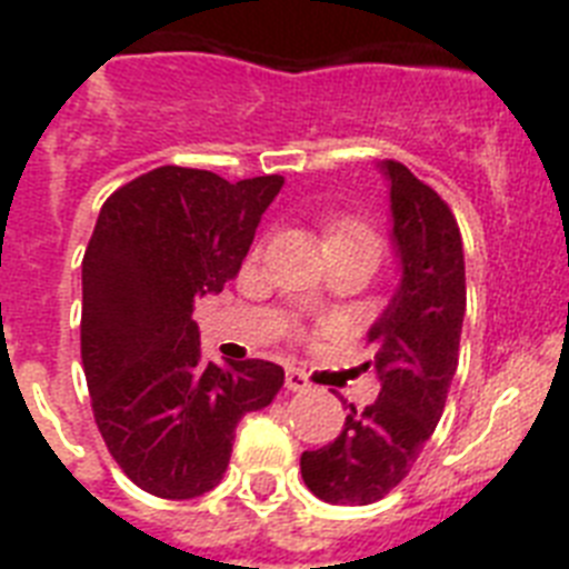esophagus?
Returning <instances> with one entry per match:
<instances>
[{"label": "esophagus", "instance_id": "34e87169", "mask_svg": "<svg viewBox=\"0 0 569 569\" xmlns=\"http://www.w3.org/2000/svg\"><path fill=\"white\" fill-rule=\"evenodd\" d=\"M284 385H288V390H293V393H305V390H310V379L305 373H299V370H288V376H284Z\"/></svg>", "mask_w": 569, "mask_h": 569}]
</instances>
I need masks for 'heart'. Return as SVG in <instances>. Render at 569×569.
Masks as SVG:
<instances>
[{"mask_svg":"<svg viewBox=\"0 0 569 569\" xmlns=\"http://www.w3.org/2000/svg\"><path fill=\"white\" fill-rule=\"evenodd\" d=\"M353 236H370L361 222H353V219H339L328 228V244L336 239H353Z\"/></svg>","mask_w":569,"mask_h":569,"instance_id":"b5f03b06","label":"heart"}]
</instances>
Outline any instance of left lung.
Segmentation results:
<instances>
[{
	"label": "left lung",
	"mask_w": 569,
	"mask_h": 569,
	"mask_svg": "<svg viewBox=\"0 0 569 569\" xmlns=\"http://www.w3.org/2000/svg\"><path fill=\"white\" fill-rule=\"evenodd\" d=\"M390 188V239L401 279L367 330L381 390L345 430L301 453V479L330 505H373L405 479L445 413L465 321V250L453 213L401 162L379 164Z\"/></svg>",
	"instance_id": "8db88e82"
}]
</instances>
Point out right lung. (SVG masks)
Wrapping results in <instances>:
<instances>
[{"instance_id":"obj_1","label":"right lung","mask_w":569,"mask_h":569,"mask_svg":"<svg viewBox=\"0 0 569 569\" xmlns=\"http://www.w3.org/2000/svg\"><path fill=\"white\" fill-rule=\"evenodd\" d=\"M281 184L164 164L99 210L82 259L84 379L110 456L150 496L213 490L241 416L284 385L273 361H202L193 321L196 299L239 273Z\"/></svg>"}]
</instances>
